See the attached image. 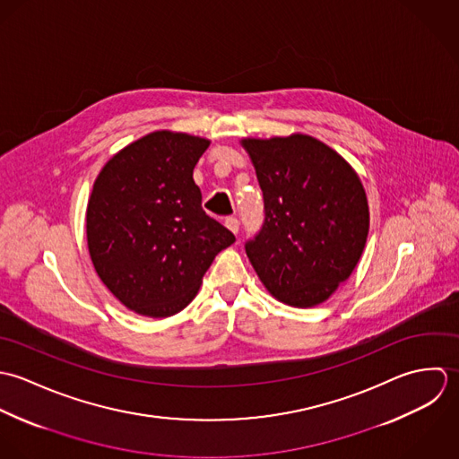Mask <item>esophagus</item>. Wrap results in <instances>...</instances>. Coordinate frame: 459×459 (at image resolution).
<instances>
[{
    "label": "esophagus",
    "instance_id": "obj_1",
    "mask_svg": "<svg viewBox=\"0 0 459 459\" xmlns=\"http://www.w3.org/2000/svg\"><path fill=\"white\" fill-rule=\"evenodd\" d=\"M225 227L232 232V234H238L239 232V221H238V218H227L225 220Z\"/></svg>",
    "mask_w": 459,
    "mask_h": 459
}]
</instances>
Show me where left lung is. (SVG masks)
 Wrapping results in <instances>:
<instances>
[{"instance_id": "left-lung-1", "label": "left lung", "mask_w": 459, "mask_h": 459, "mask_svg": "<svg viewBox=\"0 0 459 459\" xmlns=\"http://www.w3.org/2000/svg\"><path fill=\"white\" fill-rule=\"evenodd\" d=\"M264 195V225L247 255L278 301H326L357 268L368 234V204L353 167L321 140L292 133L243 138Z\"/></svg>"}]
</instances>
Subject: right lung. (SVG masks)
I'll use <instances>...</instances> for the list:
<instances>
[{"instance_id":"add662e5","label":"right lung","mask_w":459,"mask_h":459,"mask_svg":"<svg viewBox=\"0 0 459 459\" xmlns=\"http://www.w3.org/2000/svg\"><path fill=\"white\" fill-rule=\"evenodd\" d=\"M207 138L154 131L99 172L87 205L95 273L129 310L170 317L196 296L214 257L236 238L202 209L193 169Z\"/></svg>"}]
</instances>
